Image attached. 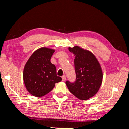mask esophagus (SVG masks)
Instances as JSON below:
<instances>
[{
  "instance_id": "esophagus-1",
  "label": "esophagus",
  "mask_w": 129,
  "mask_h": 129,
  "mask_svg": "<svg viewBox=\"0 0 129 129\" xmlns=\"http://www.w3.org/2000/svg\"><path fill=\"white\" fill-rule=\"evenodd\" d=\"M62 81H65L66 80V75H63L62 76Z\"/></svg>"
}]
</instances>
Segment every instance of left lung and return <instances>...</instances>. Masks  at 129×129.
Instances as JSON below:
<instances>
[{"label":"left lung","mask_w":129,"mask_h":129,"mask_svg":"<svg viewBox=\"0 0 129 129\" xmlns=\"http://www.w3.org/2000/svg\"><path fill=\"white\" fill-rule=\"evenodd\" d=\"M75 56L76 75L74 83L66 85L72 93L80 100H87L96 94L102 83L103 72L100 62L92 52L76 46L68 48Z\"/></svg>","instance_id":"obj_1"}]
</instances>
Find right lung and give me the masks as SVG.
<instances>
[{
    "label": "right lung",
    "instance_id": "right-lung-1",
    "mask_svg": "<svg viewBox=\"0 0 129 129\" xmlns=\"http://www.w3.org/2000/svg\"><path fill=\"white\" fill-rule=\"evenodd\" d=\"M55 50L41 47L28 58L23 72V80L27 90L35 97L47 94L60 82L62 78L57 76L56 67L50 62Z\"/></svg>",
    "mask_w": 129,
    "mask_h": 129
}]
</instances>
